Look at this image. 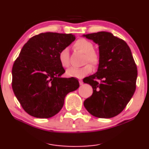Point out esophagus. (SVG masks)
<instances>
[{
	"mask_svg": "<svg viewBox=\"0 0 149 149\" xmlns=\"http://www.w3.org/2000/svg\"><path fill=\"white\" fill-rule=\"evenodd\" d=\"M83 81L82 80H79V84L80 85H82L83 84Z\"/></svg>",
	"mask_w": 149,
	"mask_h": 149,
	"instance_id": "1",
	"label": "esophagus"
}]
</instances>
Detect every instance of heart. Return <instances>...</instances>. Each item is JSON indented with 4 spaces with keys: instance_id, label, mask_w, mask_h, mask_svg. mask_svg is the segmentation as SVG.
Masks as SVG:
<instances>
[{
    "instance_id": "obj_1",
    "label": "heart",
    "mask_w": 149,
    "mask_h": 149,
    "mask_svg": "<svg viewBox=\"0 0 149 149\" xmlns=\"http://www.w3.org/2000/svg\"><path fill=\"white\" fill-rule=\"evenodd\" d=\"M75 49L78 50L81 53L84 54L83 63L85 65L84 66L79 68H72L69 69L67 71L66 74L69 77H75L81 78L85 75H88L93 71V68H96L99 65L100 56L97 52L94 50V45L91 41L87 40L84 38L78 39L74 44ZM58 61L61 65L65 68H68L70 66L69 62V50L68 48H64L58 53ZM89 64H88V63Z\"/></svg>"
}]
</instances>
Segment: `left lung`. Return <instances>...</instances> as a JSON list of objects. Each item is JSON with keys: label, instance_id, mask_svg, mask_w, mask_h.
<instances>
[{"label": "left lung", "instance_id": "obj_1", "mask_svg": "<svg viewBox=\"0 0 149 149\" xmlns=\"http://www.w3.org/2000/svg\"><path fill=\"white\" fill-rule=\"evenodd\" d=\"M84 36L98 44L100 56L97 72L84 81L93 89L84 105L93 116L111 118L124 109L134 93L136 65L127 43L111 33L99 32Z\"/></svg>", "mask_w": 149, "mask_h": 149}]
</instances>
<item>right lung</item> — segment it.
<instances>
[{
	"label": "right lung",
	"instance_id": "1",
	"mask_svg": "<svg viewBox=\"0 0 149 149\" xmlns=\"http://www.w3.org/2000/svg\"><path fill=\"white\" fill-rule=\"evenodd\" d=\"M72 33H41L23 47L12 68L14 94L29 115L50 118L61 109L65 96L77 90L74 77H61L65 71L58 61V53L75 40Z\"/></svg>",
	"mask_w": 149,
	"mask_h": 149
}]
</instances>
